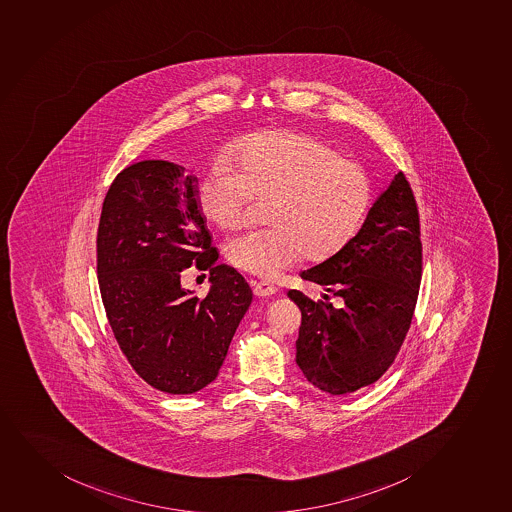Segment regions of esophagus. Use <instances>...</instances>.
<instances>
[{
  "instance_id": "1",
  "label": "esophagus",
  "mask_w": 512,
  "mask_h": 512,
  "mask_svg": "<svg viewBox=\"0 0 512 512\" xmlns=\"http://www.w3.org/2000/svg\"><path fill=\"white\" fill-rule=\"evenodd\" d=\"M253 291L256 296H271L275 295L276 286L268 281H254Z\"/></svg>"
}]
</instances>
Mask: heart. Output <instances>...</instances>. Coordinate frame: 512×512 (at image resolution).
<instances>
[{"label": "heart", "instance_id": "b5f03b06", "mask_svg": "<svg viewBox=\"0 0 512 512\" xmlns=\"http://www.w3.org/2000/svg\"><path fill=\"white\" fill-rule=\"evenodd\" d=\"M268 229L226 243L227 261L251 275L275 276L303 258L322 263L356 236L371 200L359 163L315 136L271 131L224 151L204 173L195 199L205 221L222 231L243 224L251 199H268Z\"/></svg>", "mask_w": 512, "mask_h": 512}]
</instances>
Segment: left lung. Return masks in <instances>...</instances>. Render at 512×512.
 Masks as SVG:
<instances>
[{"label":"left lung","instance_id":"8db88e82","mask_svg":"<svg viewBox=\"0 0 512 512\" xmlns=\"http://www.w3.org/2000/svg\"><path fill=\"white\" fill-rule=\"evenodd\" d=\"M420 236L415 195L399 172L350 243L302 273L303 280L325 286L344 305L335 308L330 302H313L302 291H288L302 310L296 364L315 388L354 393L391 367L420 291Z\"/></svg>","mask_w":512,"mask_h":512}]
</instances>
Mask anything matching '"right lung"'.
Segmentation results:
<instances>
[{
	"instance_id": "add662e5",
	"label": "right lung",
	"mask_w": 512,
	"mask_h": 512,
	"mask_svg": "<svg viewBox=\"0 0 512 512\" xmlns=\"http://www.w3.org/2000/svg\"><path fill=\"white\" fill-rule=\"evenodd\" d=\"M197 177L163 160L118 173L97 227V281L119 349L151 388L192 394L216 379L253 300L241 273L219 253L200 214ZM209 270L204 299L179 276Z\"/></svg>"
}]
</instances>
